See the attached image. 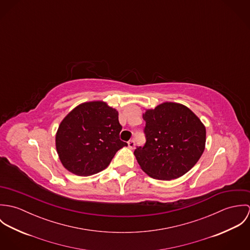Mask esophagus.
Listing matches in <instances>:
<instances>
[{
  "label": "esophagus",
  "instance_id": "obj_1",
  "mask_svg": "<svg viewBox=\"0 0 250 250\" xmlns=\"http://www.w3.org/2000/svg\"><path fill=\"white\" fill-rule=\"evenodd\" d=\"M135 145H136V143H135V141H134V140H131V141H129V142H128V146H129V148L134 149Z\"/></svg>",
  "mask_w": 250,
  "mask_h": 250
}]
</instances>
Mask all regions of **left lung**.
I'll return each instance as SVG.
<instances>
[{
	"label": "left lung",
	"mask_w": 250,
	"mask_h": 250,
	"mask_svg": "<svg viewBox=\"0 0 250 250\" xmlns=\"http://www.w3.org/2000/svg\"><path fill=\"white\" fill-rule=\"evenodd\" d=\"M146 143L134 154L143 171L158 180H171L186 174L198 162L205 149L206 129L188 108L167 102L147 109Z\"/></svg>",
	"instance_id": "8db88e82"
}]
</instances>
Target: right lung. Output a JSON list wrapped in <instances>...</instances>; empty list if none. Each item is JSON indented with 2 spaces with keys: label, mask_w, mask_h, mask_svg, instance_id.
Instances as JSON below:
<instances>
[{
  "label": "right lung",
  "mask_w": 250,
  "mask_h": 250,
  "mask_svg": "<svg viewBox=\"0 0 250 250\" xmlns=\"http://www.w3.org/2000/svg\"><path fill=\"white\" fill-rule=\"evenodd\" d=\"M118 112L105 102L79 105L62 121L56 147L63 167L79 176L104 170L115 153L128 144L119 139Z\"/></svg>",
  "instance_id": "obj_1"
}]
</instances>
